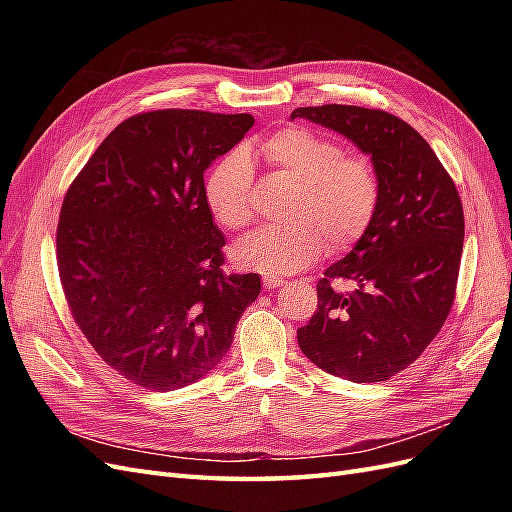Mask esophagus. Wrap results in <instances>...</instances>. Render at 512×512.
Listing matches in <instances>:
<instances>
[{"mask_svg": "<svg viewBox=\"0 0 512 512\" xmlns=\"http://www.w3.org/2000/svg\"><path fill=\"white\" fill-rule=\"evenodd\" d=\"M282 284H284V280H282V277H277V275H265V277H262V286L269 288V290L282 286Z\"/></svg>", "mask_w": 512, "mask_h": 512, "instance_id": "obj_1", "label": "esophagus"}]
</instances>
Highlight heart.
Listing matches in <instances>:
<instances>
[{
  "label": "heart",
  "instance_id": "b5f03b06",
  "mask_svg": "<svg viewBox=\"0 0 512 512\" xmlns=\"http://www.w3.org/2000/svg\"><path fill=\"white\" fill-rule=\"evenodd\" d=\"M258 156L277 173L297 181L280 226H262L243 237L232 258L239 267L265 275L307 269L324 247L339 254L363 239L380 205V177L367 156H346L329 136L288 126L256 143ZM254 168L237 147L213 164L205 179V203L226 230L252 222Z\"/></svg>",
  "mask_w": 512,
  "mask_h": 512
}]
</instances>
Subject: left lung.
<instances>
[{"label":"left lung","mask_w":512,"mask_h":512,"mask_svg":"<svg viewBox=\"0 0 512 512\" xmlns=\"http://www.w3.org/2000/svg\"><path fill=\"white\" fill-rule=\"evenodd\" d=\"M309 119L344 134L374 162L380 205L352 252L324 271L318 309L297 331L314 365L352 382H382L412 365L438 335L455 301L463 207L425 138L378 108L303 106ZM351 284L346 293L334 282Z\"/></svg>","instance_id":"obj_1"}]
</instances>
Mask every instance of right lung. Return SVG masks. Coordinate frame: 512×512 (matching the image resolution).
<instances>
[{
	"label": "right lung",
	"instance_id": "right-lung-1",
	"mask_svg": "<svg viewBox=\"0 0 512 512\" xmlns=\"http://www.w3.org/2000/svg\"><path fill=\"white\" fill-rule=\"evenodd\" d=\"M254 126L247 113L164 108L108 134L59 213L57 267L76 327L100 359L149 391L183 389L218 365L256 273H226L205 170Z\"/></svg>",
	"mask_w": 512,
	"mask_h": 512
}]
</instances>
